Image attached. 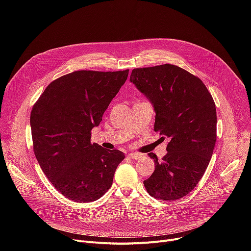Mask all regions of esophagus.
<instances>
[{"label": "esophagus", "mask_w": 251, "mask_h": 251, "mask_svg": "<svg viewBox=\"0 0 251 251\" xmlns=\"http://www.w3.org/2000/svg\"><path fill=\"white\" fill-rule=\"evenodd\" d=\"M128 156L134 160H138V159L142 158V154H139V153H130V154H128Z\"/></svg>", "instance_id": "34e87169"}]
</instances>
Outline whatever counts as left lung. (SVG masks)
Instances as JSON below:
<instances>
[{"label":"left lung","mask_w":251,"mask_h":251,"mask_svg":"<svg viewBox=\"0 0 251 251\" xmlns=\"http://www.w3.org/2000/svg\"><path fill=\"white\" fill-rule=\"evenodd\" d=\"M130 81L152 102L154 130L169 138L167 154L155 163L144 186L155 199L175 201L200 183L217 141V110L203 82L174 64L134 68Z\"/></svg>","instance_id":"left-lung-1"}]
</instances>
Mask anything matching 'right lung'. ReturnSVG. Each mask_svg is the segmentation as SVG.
<instances>
[{
    "label": "right lung",
    "instance_id": "right-lung-1",
    "mask_svg": "<svg viewBox=\"0 0 251 251\" xmlns=\"http://www.w3.org/2000/svg\"><path fill=\"white\" fill-rule=\"evenodd\" d=\"M129 69L76 70L48 85L30 112L32 148L43 172L65 198L89 202L113 183L123 152L90 142Z\"/></svg>",
    "mask_w": 251,
    "mask_h": 251
}]
</instances>
